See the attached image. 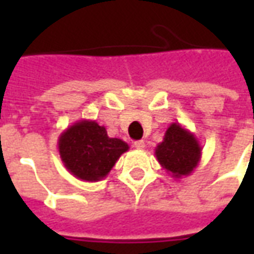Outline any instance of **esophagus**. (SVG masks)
I'll use <instances>...</instances> for the list:
<instances>
[{"instance_id":"obj_1","label":"esophagus","mask_w":254,"mask_h":254,"mask_svg":"<svg viewBox=\"0 0 254 254\" xmlns=\"http://www.w3.org/2000/svg\"><path fill=\"white\" fill-rule=\"evenodd\" d=\"M133 147L137 149H143L145 147V143H144V140H138V141H134L133 143Z\"/></svg>"}]
</instances>
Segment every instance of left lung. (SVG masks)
<instances>
[{"label": "left lung", "mask_w": 254, "mask_h": 254, "mask_svg": "<svg viewBox=\"0 0 254 254\" xmlns=\"http://www.w3.org/2000/svg\"><path fill=\"white\" fill-rule=\"evenodd\" d=\"M155 156L171 177L190 176L201 159V145L197 137L181 124L167 127L163 141L155 148Z\"/></svg>", "instance_id": "8db88e82"}]
</instances>
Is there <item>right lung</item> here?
<instances>
[{
	"label": "right lung",
	"mask_w": 254,
	"mask_h": 254,
	"mask_svg": "<svg viewBox=\"0 0 254 254\" xmlns=\"http://www.w3.org/2000/svg\"><path fill=\"white\" fill-rule=\"evenodd\" d=\"M129 149L121 138L109 137L96 121L80 120L58 137V151L66 170L81 181L103 180Z\"/></svg>",
	"instance_id": "right-lung-1"
}]
</instances>
